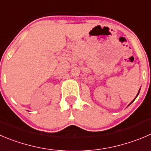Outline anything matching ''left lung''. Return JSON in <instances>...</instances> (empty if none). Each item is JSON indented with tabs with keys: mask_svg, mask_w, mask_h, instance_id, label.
Returning <instances> with one entry per match:
<instances>
[{
	"mask_svg": "<svg viewBox=\"0 0 151 151\" xmlns=\"http://www.w3.org/2000/svg\"><path fill=\"white\" fill-rule=\"evenodd\" d=\"M139 92H140V89H139V92H138V93H137V95H136V97H135V99H133V101H131V102H130V104H131V103H133V101H134V100H135V99H136V97H137V96H138V95H139ZM130 104H129V105H130Z\"/></svg>",
	"mask_w": 151,
	"mask_h": 151,
	"instance_id": "8db88e82",
	"label": "left lung"
}]
</instances>
